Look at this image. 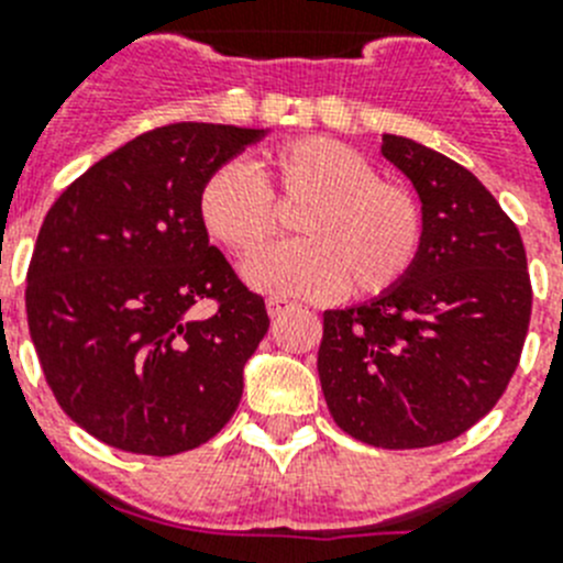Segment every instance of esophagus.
Segmentation results:
<instances>
[{
  "label": "esophagus",
  "instance_id": "obj_1",
  "mask_svg": "<svg viewBox=\"0 0 563 563\" xmlns=\"http://www.w3.org/2000/svg\"><path fill=\"white\" fill-rule=\"evenodd\" d=\"M296 301H290V298H278V296H273V298H267V312H271L273 318L276 316H282V312H287V310H296Z\"/></svg>",
  "mask_w": 563,
  "mask_h": 563
}]
</instances>
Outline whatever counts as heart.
<instances>
[{"label": "heart", "instance_id": "heart-1", "mask_svg": "<svg viewBox=\"0 0 563 563\" xmlns=\"http://www.w3.org/2000/svg\"><path fill=\"white\" fill-rule=\"evenodd\" d=\"M278 207L306 208L299 242L260 254L277 230ZM197 213L228 253L260 254L245 265V278L273 296H380L409 276L426 242L415 191L380 180L366 154L332 137L282 143L256 168L222 163L202 183Z\"/></svg>", "mask_w": 563, "mask_h": 563}]
</instances>
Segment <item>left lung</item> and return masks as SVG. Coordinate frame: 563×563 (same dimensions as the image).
I'll return each instance as SVG.
<instances>
[{
	"instance_id": "obj_1",
	"label": "left lung",
	"mask_w": 563,
	"mask_h": 563,
	"mask_svg": "<svg viewBox=\"0 0 563 563\" xmlns=\"http://www.w3.org/2000/svg\"><path fill=\"white\" fill-rule=\"evenodd\" d=\"M383 157L415 183L426 242L400 285L324 312L318 377L338 429L375 449H429L505 395L533 287L519 228L474 174L397 134H383Z\"/></svg>"
}]
</instances>
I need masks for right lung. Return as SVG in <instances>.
Returning <instances> with one entry per match:
<instances>
[{
	"instance_id": "add662e5",
	"label": "right lung",
	"mask_w": 563,
	"mask_h": 563,
	"mask_svg": "<svg viewBox=\"0 0 563 563\" xmlns=\"http://www.w3.org/2000/svg\"><path fill=\"white\" fill-rule=\"evenodd\" d=\"M265 129L168 123L107 154L49 206L27 267L44 380L87 434L172 456L220 434L265 338V298L208 242L200 188ZM200 300H213L208 319Z\"/></svg>"
}]
</instances>
